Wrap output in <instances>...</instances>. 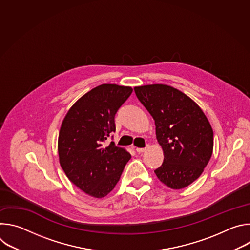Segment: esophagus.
Masks as SVG:
<instances>
[{
	"label": "esophagus",
	"instance_id": "esophagus-1",
	"mask_svg": "<svg viewBox=\"0 0 250 250\" xmlns=\"http://www.w3.org/2000/svg\"><path fill=\"white\" fill-rule=\"evenodd\" d=\"M135 150H136V152H138V153H141V152H145V151L146 150V147H144V148L136 147V148H135Z\"/></svg>",
	"mask_w": 250,
	"mask_h": 250
}]
</instances>
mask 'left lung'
<instances>
[{
  "mask_svg": "<svg viewBox=\"0 0 250 250\" xmlns=\"http://www.w3.org/2000/svg\"><path fill=\"white\" fill-rule=\"evenodd\" d=\"M140 103L155 121L156 137L164 153L154 170L167 187L183 189L201 176L213 148L212 128L200 106L171 86L134 87Z\"/></svg>",
  "mask_w": 250,
  "mask_h": 250,
  "instance_id": "obj_1",
  "label": "left lung"
}]
</instances>
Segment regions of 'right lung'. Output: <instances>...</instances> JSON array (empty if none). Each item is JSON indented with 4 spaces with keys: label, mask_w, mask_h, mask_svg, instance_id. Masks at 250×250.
<instances>
[{
    "label": "right lung",
    "mask_w": 250,
    "mask_h": 250,
    "mask_svg": "<svg viewBox=\"0 0 250 250\" xmlns=\"http://www.w3.org/2000/svg\"><path fill=\"white\" fill-rule=\"evenodd\" d=\"M130 87L100 85L82 96L65 116L58 136L60 165L68 179L89 196L103 198L119 182L130 154L113 141L115 116Z\"/></svg>",
    "instance_id": "add662e5"
}]
</instances>
